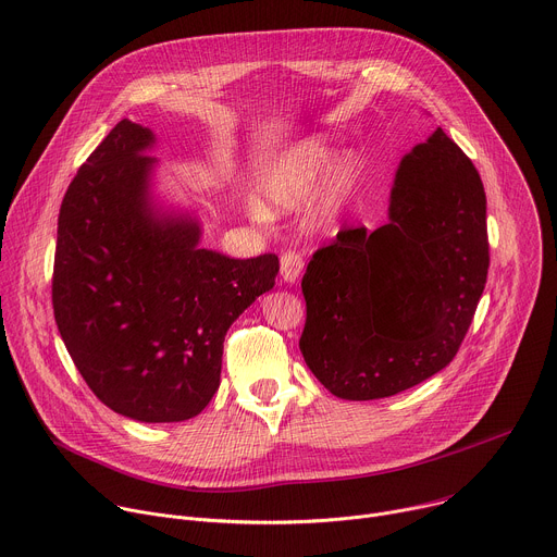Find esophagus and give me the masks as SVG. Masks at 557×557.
Wrapping results in <instances>:
<instances>
[{
	"label": "esophagus",
	"instance_id": "obj_1",
	"mask_svg": "<svg viewBox=\"0 0 557 557\" xmlns=\"http://www.w3.org/2000/svg\"><path fill=\"white\" fill-rule=\"evenodd\" d=\"M301 269H304L301 253H297V251H284L282 253V258H280V273H282L284 282H288V284L297 282V277L301 275Z\"/></svg>",
	"mask_w": 557,
	"mask_h": 557
}]
</instances>
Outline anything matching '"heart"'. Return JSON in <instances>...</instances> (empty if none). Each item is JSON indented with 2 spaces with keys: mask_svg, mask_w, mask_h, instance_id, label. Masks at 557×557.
<instances>
[{
  "mask_svg": "<svg viewBox=\"0 0 557 557\" xmlns=\"http://www.w3.org/2000/svg\"><path fill=\"white\" fill-rule=\"evenodd\" d=\"M333 163V149L320 140L308 138L297 143L295 147L282 151L277 158L267 165L260 189L267 202H271L277 209H297L306 205L312 194L324 181L329 168ZM357 168L352 161H344L335 178L331 183V189L326 194L324 209L331 213L348 194L352 181H355Z\"/></svg>",
  "mask_w": 557,
  "mask_h": 557,
  "instance_id": "1",
  "label": "heart"
}]
</instances>
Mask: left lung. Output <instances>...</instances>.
<instances>
[{"instance_id": "left-lung-1", "label": "left lung", "mask_w": 557, "mask_h": 557, "mask_svg": "<svg viewBox=\"0 0 557 557\" xmlns=\"http://www.w3.org/2000/svg\"><path fill=\"white\" fill-rule=\"evenodd\" d=\"M487 269L481 174L438 127L401 161L389 222L346 228L312 253L301 280L306 366L348 401L430 379L456 357Z\"/></svg>"}]
</instances>
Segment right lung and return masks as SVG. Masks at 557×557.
Returning a JSON list of instances; mask_svg holds the SVG:
<instances>
[{"mask_svg":"<svg viewBox=\"0 0 557 557\" xmlns=\"http://www.w3.org/2000/svg\"><path fill=\"white\" fill-rule=\"evenodd\" d=\"M153 134L127 119L72 178L57 226L52 308L97 399L134 421L200 414L228 326L275 286L280 260L200 249V226L149 202Z\"/></svg>","mask_w":557,"mask_h":557,"instance_id":"obj_1","label":"right lung"}]
</instances>
